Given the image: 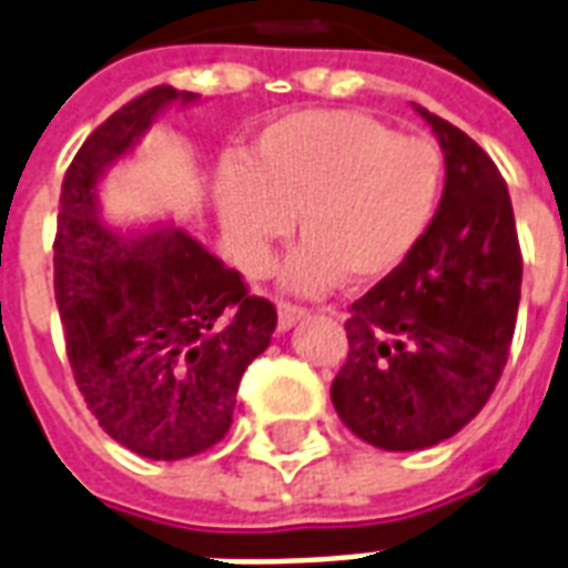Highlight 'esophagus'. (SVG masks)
Returning a JSON list of instances; mask_svg holds the SVG:
<instances>
[{
  "instance_id": "34e87169",
  "label": "esophagus",
  "mask_w": 568,
  "mask_h": 568,
  "mask_svg": "<svg viewBox=\"0 0 568 568\" xmlns=\"http://www.w3.org/2000/svg\"><path fill=\"white\" fill-rule=\"evenodd\" d=\"M276 315H280V318H276V324H280V331H292L294 324L301 322L303 315H306V310H303V306H297V303H280V306H276Z\"/></svg>"
}]
</instances>
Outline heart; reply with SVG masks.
<instances>
[{
  "instance_id": "heart-1",
  "label": "heart",
  "mask_w": 568,
  "mask_h": 568,
  "mask_svg": "<svg viewBox=\"0 0 568 568\" xmlns=\"http://www.w3.org/2000/svg\"><path fill=\"white\" fill-rule=\"evenodd\" d=\"M444 187V158L426 136H402L352 110H306L267 124L244 166H223L214 205L246 274H265L294 226L303 244L283 280L324 292L342 276L372 285L426 237Z\"/></svg>"
}]
</instances>
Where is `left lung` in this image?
Wrapping results in <instances>:
<instances>
[{"label":"left lung","mask_w":568,"mask_h":568,"mask_svg":"<svg viewBox=\"0 0 568 568\" xmlns=\"http://www.w3.org/2000/svg\"><path fill=\"white\" fill-rule=\"evenodd\" d=\"M414 110L444 151V193L417 250L352 303L348 361L331 387L342 423L389 453L435 447L483 410L521 297L504 175L465 130Z\"/></svg>","instance_id":"1"}]
</instances>
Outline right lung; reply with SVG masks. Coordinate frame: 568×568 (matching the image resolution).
<instances>
[{
  "mask_svg": "<svg viewBox=\"0 0 568 568\" xmlns=\"http://www.w3.org/2000/svg\"><path fill=\"white\" fill-rule=\"evenodd\" d=\"M199 94L158 85L112 112L77 151L55 232V303L68 361L103 432L154 462L226 438L241 375L271 345L276 310L172 220L115 229L101 181L160 112Z\"/></svg>",
  "mask_w": 568,
  "mask_h": 568,
  "instance_id": "obj_1",
  "label": "right lung"
}]
</instances>
